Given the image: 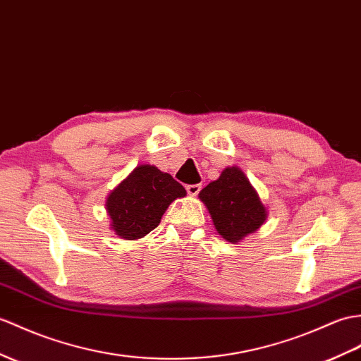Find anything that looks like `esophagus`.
I'll use <instances>...</instances> for the list:
<instances>
[{
	"mask_svg": "<svg viewBox=\"0 0 361 361\" xmlns=\"http://www.w3.org/2000/svg\"><path fill=\"white\" fill-rule=\"evenodd\" d=\"M186 190H188V194L190 197H195V195H198V192L201 190V184H188Z\"/></svg>",
	"mask_w": 361,
	"mask_h": 361,
	"instance_id": "1",
	"label": "esophagus"
}]
</instances>
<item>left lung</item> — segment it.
<instances>
[{
  "label": "left lung",
  "instance_id": "left-lung-1",
  "mask_svg": "<svg viewBox=\"0 0 361 361\" xmlns=\"http://www.w3.org/2000/svg\"><path fill=\"white\" fill-rule=\"evenodd\" d=\"M198 197L211 214L216 232L233 245L254 233L267 216L257 190L237 166L226 167L220 178L201 189Z\"/></svg>",
  "mask_w": 361,
  "mask_h": 361
}]
</instances>
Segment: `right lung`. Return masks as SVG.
Here are the masks:
<instances>
[{
	"instance_id": "obj_1",
	"label": "right lung",
	"mask_w": 361,
	"mask_h": 361,
	"mask_svg": "<svg viewBox=\"0 0 361 361\" xmlns=\"http://www.w3.org/2000/svg\"><path fill=\"white\" fill-rule=\"evenodd\" d=\"M186 195L178 181L158 167L141 164L106 200L114 232L124 240L142 238L154 231L173 200Z\"/></svg>"
}]
</instances>
